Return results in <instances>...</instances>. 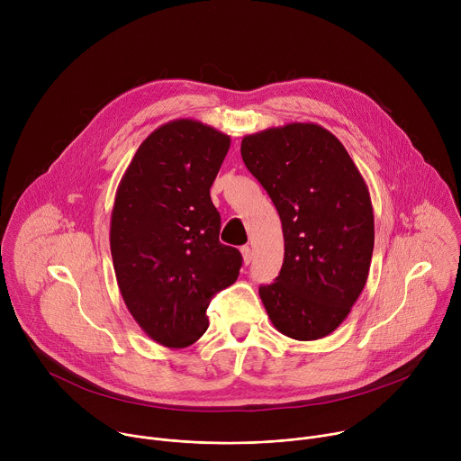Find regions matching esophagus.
Returning a JSON list of instances; mask_svg holds the SVG:
<instances>
[{"instance_id": "esophagus-1", "label": "esophagus", "mask_w": 461, "mask_h": 461, "mask_svg": "<svg viewBox=\"0 0 461 461\" xmlns=\"http://www.w3.org/2000/svg\"><path fill=\"white\" fill-rule=\"evenodd\" d=\"M240 253H242L244 265H249V262L253 260V251H251V248H249V246H242V248H240Z\"/></svg>"}]
</instances>
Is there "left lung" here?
I'll use <instances>...</instances> for the list:
<instances>
[{
  "instance_id": "obj_1",
  "label": "left lung",
  "mask_w": 461,
  "mask_h": 461,
  "mask_svg": "<svg viewBox=\"0 0 461 461\" xmlns=\"http://www.w3.org/2000/svg\"><path fill=\"white\" fill-rule=\"evenodd\" d=\"M240 155L276 204L285 260L258 295L277 330L297 341L332 334L361 295L374 249L370 193L345 146L317 123L246 135Z\"/></svg>"
}]
</instances>
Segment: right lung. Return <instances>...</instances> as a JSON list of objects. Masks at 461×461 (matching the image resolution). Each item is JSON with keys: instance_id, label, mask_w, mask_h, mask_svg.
<instances>
[{"instance_id": "add662e5", "label": "right lung", "mask_w": 461, "mask_h": 461, "mask_svg": "<svg viewBox=\"0 0 461 461\" xmlns=\"http://www.w3.org/2000/svg\"><path fill=\"white\" fill-rule=\"evenodd\" d=\"M230 137L199 120H171L140 144L111 213V255L122 299L158 345L184 348L208 330L212 297L233 285L237 248L219 242L210 187Z\"/></svg>"}]
</instances>
